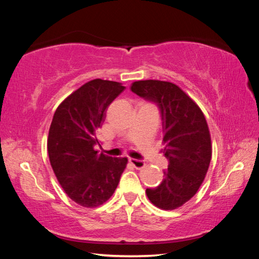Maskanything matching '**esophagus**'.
<instances>
[{"instance_id":"1","label":"esophagus","mask_w":259,"mask_h":259,"mask_svg":"<svg viewBox=\"0 0 259 259\" xmlns=\"http://www.w3.org/2000/svg\"><path fill=\"white\" fill-rule=\"evenodd\" d=\"M130 163L132 164L133 166H134L135 168L137 169H140L146 166V162L144 160H138V159H133V158H130Z\"/></svg>"}]
</instances>
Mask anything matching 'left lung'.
I'll return each instance as SVG.
<instances>
[{"mask_svg": "<svg viewBox=\"0 0 259 259\" xmlns=\"http://www.w3.org/2000/svg\"><path fill=\"white\" fill-rule=\"evenodd\" d=\"M131 90L159 106L163 120V153L168 160L162 183L147 189L148 199L159 208L171 210L197 193L211 159L208 125L200 107L174 83L136 81Z\"/></svg>", "mask_w": 259, "mask_h": 259, "instance_id": "left-lung-1", "label": "left lung"}]
</instances>
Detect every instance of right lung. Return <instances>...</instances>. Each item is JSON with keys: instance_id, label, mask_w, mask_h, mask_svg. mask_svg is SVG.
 Returning a JSON list of instances; mask_svg holds the SVG:
<instances>
[{"instance_id": "1", "label": "right lung", "mask_w": 259, "mask_h": 259, "mask_svg": "<svg viewBox=\"0 0 259 259\" xmlns=\"http://www.w3.org/2000/svg\"><path fill=\"white\" fill-rule=\"evenodd\" d=\"M119 82H86L62 101L54 113L48 151L52 168L68 197L83 207H97L110 199L127 158L95 150L105 111L124 91Z\"/></svg>"}]
</instances>
